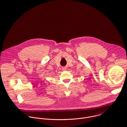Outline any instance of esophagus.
Wrapping results in <instances>:
<instances>
[{
	"instance_id": "1",
	"label": "esophagus",
	"mask_w": 127,
	"mask_h": 127,
	"mask_svg": "<svg viewBox=\"0 0 127 127\" xmlns=\"http://www.w3.org/2000/svg\"><path fill=\"white\" fill-rule=\"evenodd\" d=\"M62 70H63V71L66 70V67H62Z\"/></svg>"
}]
</instances>
